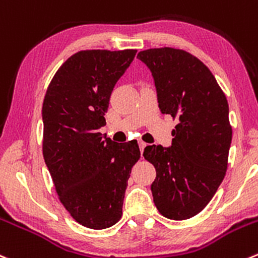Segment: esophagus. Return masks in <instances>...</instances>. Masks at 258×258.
<instances>
[{
  "label": "esophagus",
  "mask_w": 258,
  "mask_h": 258,
  "mask_svg": "<svg viewBox=\"0 0 258 258\" xmlns=\"http://www.w3.org/2000/svg\"><path fill=\"white\" fill-rule=\"evenodd\" d=\"M139 146H140V151H141V154H144V150H145V147L147 146V144H146V142H144V141H140Z\"/></svg>",
  "instance_id": "34e87169"
}]
</instances>
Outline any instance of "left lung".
Wrapping results in <instances>:
<instances>
[{
  "mask_svg": "<svg viewBox=\"0 0 258 258\" xmlns=\"http://www.w3.org/2000/svg\"><path fill=\"white\" fill-rule=\"evenodd\" d=\"M151 71L161 113L177 119L170 147L146 146L156 169L154 203L164 217L182 221L201 213L223 181L232 141L228 102L208 67L174 47L137 54Z\"/></svg>",
  "mask_w": 258,
  "mask_h": 258,
  "instance_id": "8db88e82",
  "label": "left lung"
}]
</instances>
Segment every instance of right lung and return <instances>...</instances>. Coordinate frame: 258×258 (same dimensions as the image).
Here are the masks:
<instances>
[{
    "instance_id": "right-lung-1",
    "label": "right lung",
    "mask_w": 258,
    "mask_h": 258,
    "mask_svg": "<svg viewBox=\"0 0 258 258\" xmlns=\"http://www.w3.org/2000/svg\"><path fill=\"white\" fill-rule=\"evenodd\" d=\"M137 50H82L55 73L42 103V155L59 201L82 226L112 227L121 219L136 140L103 139L109 98Z\"/></svg>"
}]
</instances>
